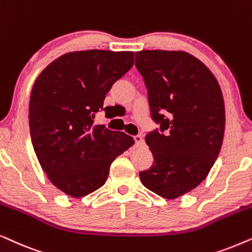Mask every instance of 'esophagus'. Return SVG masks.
I'll use <instances>...</instances> for the list:
<instances>
[{
	"label": "esophagus",
	"instance_id": "34e87169",
	"mask_svg": "<svg viewBox=\"0 0 252 252\" xmlns=\"http://www.w3.org/2000/svg\"><path fill=\"white\" fill-rule=\"evenodd\" d=\"M133 138H135V142H136V146L137 147H142V146H144V138L140 135H137V136H135L133 137Z\"/></svg>",
	"mask_w": 252,
	"mask_h": 252
}]
</instances>
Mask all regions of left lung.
Segmentation results:
<instances>
[{"instance_id":"8db88e82","label":"left lung","mask_w":252,"mask_h":252,"mask_svg":"<svg viewBox=\"0 0 252 252\" xmlns=\"http://www.w3.org/2000/svg\"><path fill=\"white\" fill-rule=\"evenodd\" d=\"M136 68L147 87L151 116L160 130L145 142L153 165L139 173L147 189L174 199L199 186L219 156L224 103L210 69L189 53L140 50Z\"/></svg>"}]
</instances>
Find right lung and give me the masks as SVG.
<instances>
[{
	"label": "right lung",
	"instance_id": "obj_1",
	"mask_svg": "<svg viewBox=\"0 0 252 252\" xmlns=\"http://www.w3.org/2000/svg\"><path fill=\"white\" fill-rule=\"evenodd\" d=\"M133 65V52L66 53L35 79L29 107L30 132L40 166L50 182L73 198L105 184L116 157L132 137L95 126L107 92Z\"/></svg>",
	"mask_w": 252,
	"mask_h": 252
}]
</instances>
